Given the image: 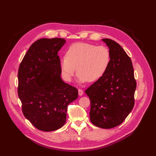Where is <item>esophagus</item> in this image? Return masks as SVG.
<instances>
[{
    "label": "esophagus",
    "instance_id": "obj_1",
    "mask_svg": "<svg viewBox=\"0 0 156 156\" xmlns=\"http://www.w3.org/2000/svg\"><path fill=\"white\" fill-rule=\"evenodd\" d=\"M78 92H79V96H82L83 94V90H81V89H79L78 90Z\"/></svg>",
    "mask_w": 156,
    "mask_h": 156
}]
</instances>
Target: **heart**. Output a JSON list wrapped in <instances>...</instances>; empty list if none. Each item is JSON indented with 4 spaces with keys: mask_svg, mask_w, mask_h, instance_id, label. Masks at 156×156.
Instances as JSON below:
<instances>
[{
    "mask_svg": "<svg viewBox=\"0 0 156 156\" xmlns=\"http://www.w3.org/2000/svg\"><path fill=\"white\" fill-rule=\"evenodd\" d=\"M111 61V52L107 47L79 42L69 47L66 55L60 58V65L66 81H72L77 70L79 82L91 83L105 75Z\"/></svg>",
    "mask_w": 156,
    "mask_h": 156,
    "instance_id": "1",
    "label": "heart"
}]
</instances>
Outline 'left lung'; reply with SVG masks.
<instances>
[{"label":"left lung","mask_w":156,"mask_h":156,"mask_svg":"<svg viewBox=\"0 0 156 156\" xmlns=\"http://www.w3.org/2000/svg\"><path fill=\"white\" fill-rule=\"evenodd\" d=\"M102 40L109 48L111 64L105 75L85 93L90 101L92 123L110 129L121 124L133 109L136 83L131 60L123 48L111 39Z\"/></svg>","instance_id":"1"}]
</instances>
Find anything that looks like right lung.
Returning <instances> with one entry per match:
<instances>
[{
	"label": "right lung",
	"instance_id": "obj_1",
	"mask_svg": "<svg viewBox=\"0 0 156 156\" xmlns=\"http://www.w3.org/2000/svg\"><path fill=\"white\" fill-rule=\"evenodd\" d=\"M63 38H42L34 42L18 70L17 92L25 117L37 129L55 131L66 120L67 107L78 97L77 89L60 77L58 52Z\"/></svg>",
	"mask_w": 156,
	"mask_h": 156
}]
</instances>
